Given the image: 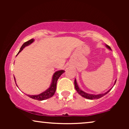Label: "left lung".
Listing matches in <instances>:
<instances>
[{
	"instance_id": "8db88e82",
	"label": "left lung",
	"mask_w": 129,
	"mask_h": 129,
	"mask_svg": "<svg viewBox=\"0 0 129 129\" xmlns=\"http://www.w3.org/2000/svg\"><path fill=\"white\" fill-rule=\"evenodd\" d=\"M106 47H107V48H109V49L111 50V48H110V47H109V45H106ZM116 81H115V82H116ZM75 89L76 90V91H78V93H79L80 95L82 96V97L88 99V100H95V99H96V100H97V99H100V98L104 96L105 94H107V93H109V91H110V90H111V89H110V90H109V91H107V92L105 93H104V94H88V93H85V92H84V91H82V90H81L79 89V87H78V84H77V82H76V79L75 80Z\"/></svg>"
}]
</instances>
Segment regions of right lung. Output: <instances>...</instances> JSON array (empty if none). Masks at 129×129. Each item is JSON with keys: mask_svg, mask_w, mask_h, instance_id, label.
<instances>
[{"mask_svg": "<svg viewBox=\"0 0 129 129\" xmlns=\"http://www.w3.org/2000/svg\"><path fill=\"white\" fill-rule=\"evenodd\" d=\"M34 41L33 39H31L29 41H26L22 45L21 48H20V50H19L18 54L20 51L23 50V48L24 47H25L26 46L29 45L31 44V43ZM65 71L63 70H59V71H57V72H55L54 73L53 76V79H52V82H51V85L49 88H48L47 90H45V91L44 92L41 93V94H38V95H28V96L31 98L34 99V100H38V101H42V100H47V99L50 98L52 97L53 95H54V93L56 91V84H57V79H59V78L60 76V75H62L63 73H64ZM14 81H15V78H14Z\"/></svg>", "mask_w": 129, "mask_h": 129, "instance_id": "obj_1", "label": "right lung"}]
</instances>
